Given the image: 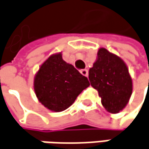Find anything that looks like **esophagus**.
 I'll return each mask as SVG.
<instances>
[{
  "label": "esophagus",
  "mask_w": 149,
  "mask_h": 149,
  "mask_svg": "<svg viewBox=\"0 0 149 149\" xmlns=\"http://www.w3.org/2000/svg\"><path fill=\"white\" fill-rule=\"evenodd\" d=\"M80 72H81L83 76H85V77H87V76H88V70H87V69H82V70H80Z\"/></svg>",
  "instance_id": "34e87169"
}]
</instances>
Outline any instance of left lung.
Segmentation results:
<instances>
[{
    "instance_id": "left-lung-1",
    "label": "left lung",
    "mask_w": 149,
    "mask_h": 149,
    "mask_svg": "<svg viewBox=\"0 0 149 149\" xmlns=\"http://www.w3.org/2000/svg\"><path fill=\"white\" fill-rule=\"evenodd\" d=\"M88 78L107 111L118 113L125 107L132 94L133 83L126 64L120 57L100 48Z\"/></svg>"
}]
</instances>
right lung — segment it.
<instances>
[{"label": "right lung", "mask_w": 149, "mask_h": 149, "mask_svg": "<svg viewBox=\"0 0 149 149\" xmlns=\"http://www.w3.org/2000/svg\"><path fill=\"white\" fill-rule=\"evenodd\" d=\"M89 85L87 77L65 62L61 53L51 56L41 66L34 80L37 98L54 112H62L70 107Z\"/></svg>", "instance_id": "right-lung-1"}]
</instances>
